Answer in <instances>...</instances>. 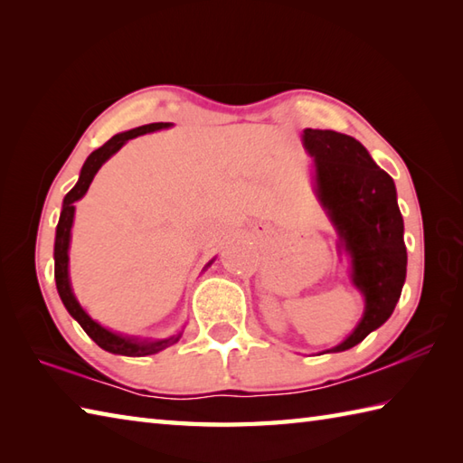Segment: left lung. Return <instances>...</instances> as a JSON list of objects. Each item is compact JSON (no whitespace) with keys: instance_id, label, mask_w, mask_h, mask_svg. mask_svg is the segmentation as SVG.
I'll return each mask as SVG.
<instances>
[{"instance_id":"obj_1","label":"left lung","mask_w":463,"mask_h":463,"mask_svg":"<svg viewBox=\"0 0 463 463\" xmlns=\"http://www.w3.org/2000/svg\"><path fill=\"white\" fill-rule=\"evenodd\" d=\"M302 145L312 156V186L338 237L346 244L352 284L364 297V314L346 338L326 352L356 346L386 322L406 282L404 244L396 184L350 135L304 129Z\"/></svg>"}]
</instances>
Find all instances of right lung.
I'll return each mask as SVG.
<instances>
[{"label": "right lung", "instance_id": "obj_1", "mask_svg": "<svg viewBox=\"0 0 463 463\" xmlns=\"http://www.w3.org/2000/svg\"><path fill=\"white\" fill-rule=\"evenodd\" d=\"M169 127H173V123H149V125L137 127V129H131V131L117 133L103 146H99V149L87 156V161L81 166L80 181H77L73 189L65 194L61 214H59V222H57V231H55L53 260H55V284H57L59 298H61L67 312L81 324V328L87 332V336H90L97 344V346H101L103 350L111 352V354H119V356H133V358L151 356V354L161 352V350L169 348V346H173V344L179 342V338L183 336V330L173 334V336L156 338V340L127 336V334H119V332H113L109 328L101 326L99 322L93 320L90 314L85 312L80 300L75 298L73 288H71V279H69V242H71L75 203L83 199L87 189H90V184L93 181V176L97 175V171L101 169L103 163L109 161L111 156L119 151L127 141H131V139H135V137L145 135V133L169 129ZM213 260L206 264L204 269H209Z\"/></svg>", "mask_w": 463, "mask_h": 463}]
</instances>
